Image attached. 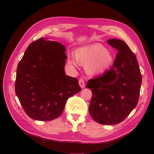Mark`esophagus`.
I'll use <instances>...</instances> for the list:
<instances>
[{
	"label": "esophagus",
	"mask_w": 154,
	"mask_h": 154,
	"mask_svg": "<svg viewBox=\"0 0 154 154\" xmlns=\"http://www.w3.org/2000/svg\"><path fill=\"white\" fill-rule=\"evenodd\" d=\"M79 85H80V87L82 88L85 87V83H84V80H83V78L79 79Z\"/></svg>",
	"instance_id": "esophagus-1"
}]
</instances>
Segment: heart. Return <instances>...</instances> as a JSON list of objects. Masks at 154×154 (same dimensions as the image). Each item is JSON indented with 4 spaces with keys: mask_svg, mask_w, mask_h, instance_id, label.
I'll return each instance as SVG.
<instances>
[{
    "mask_svg": "<svg viewBox=\"0 0 154 154\" xmlns=\"http://www.w3.org/2000/svg\"><path fill=\"white\" fill-rule=\"evenodd\" d=\"M76 58L69 57L68 63L71 66L79 63L86 66V70L90 74H100L109 69L114 62L110 51L101 44H95L78 49Z\"/></svg>",
    "mask_w": 154,
    "mask_h": 154,
    "instance_id": "obj_1",
    "label": "heart"
}]
</instances>
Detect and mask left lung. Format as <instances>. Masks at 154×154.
I'll return each mask as SVG.
<instances>
[{
    "instance_id": "obj_1",
    "label": "left lung",
    "mask_w": 154,
    "mask_h": 154,
    "mask_svg": "<svg viewBox=\"0 0 154 154\" xmlns=\"http://www.w3.org/2000/svg\"><path fill=\"white\" fill-rule=\"evenodd\" d=\"M107 43L118 52L109 70L88 81L92 92L89 113L97 123L122 122L136 106L142 75L136 55L125 42L110 39Z\"/></svg>"
}]
</instances>
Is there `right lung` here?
I'll return each mask as SVG.
<instances>
[{"mask_svg": "<svg viewBox=\"0 0 154 154\" xmlns=\"http://www.w3.org/2000/svg\"><path fill=\"white\" fill-rule=\"evenodd\" d=\"M65 51L60 43L40 38L27 47L18 63L15 92L29 118H57L69 97L82 90L76 78L66 75Z\"/></svg>", "mask_w": 154, "mask_h": 154, "instance_id": "obj_1", "label": "right lung"}]
</instances>
